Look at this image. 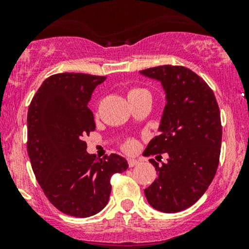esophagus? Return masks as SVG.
<instances>
[{
    "instance_id": "1",
    "label": "esophagus",
    "mask_w": 249,
    "mask_h": 249,
    "mask_svg": "<svg viewBox=\"0 0 249 249\" xmlns=\"http://www.w3.org/2000/svg\"><path fill=\"white\" fill-rule=\"evenodd\" d=\"M127 164H129L130 167H134V166H137L140 162H139V160H137V159H132V158H130V159L127 160Z\"/></svg>"
}]
</instances>
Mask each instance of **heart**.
<instances>
[{
    "label": "heart",
    "instance_id": "b5f03b06",
    "mask_svg": "<svg viewBox=\"0 0 249 249\" xmlns=\"http://www.w3.org/2000/svg\"><path fill=\"white\" fill-rule=\"evenodd\" d=\"M142 92H148V91H147V90H144V89H131L129 91V94H127V97L135 96V95L142 94ZM132 147H134V143H132V142L127 143V144H126V149H131Z\"/></svg>",
    "mask_w": 249,
    "mask_h": 249
}]
</instances>
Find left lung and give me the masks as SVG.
<instances>
[{"label":"left lung","instance_id":"left-lung-1","mask_svg":"<svg viewBox=\"0 0 249 249\" xmlns=\"http://www.w3.org/2000/svg\"><path fill=\"white\" fill-rule=\"evenodd\" d=\"M158 80L165 92L159 136L143 152L144 157L167 155V161L154 165L158 178L144 189L155 210L176 213L189 208L205 194L217 172L222 144V124L217 100L196 73L182 66L152 67L140 71Z\"/></svg>","mask_w":249,"mask_h":249}]
</instances>
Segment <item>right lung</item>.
I'll return each mask as SVG.
<instances>
[{"label":"right lung","instance_id":"add662e5","mask_svg":"<svg viewBox=\"0 0 249 249\" xmlns=\"http://www.w3.org/2000/svg\"><path fill=\"white\" fill-rule=\"evenodd\" d=\"M105 80L69 72L50 76L27 112V153L37 182L57 210L78 218L104 210L112 189L110 177L129 167L118 154L96 159L83 141L95 130L88 104Z\"/></svg>","mask_w":249,"mask_h":249}]
</instances>
